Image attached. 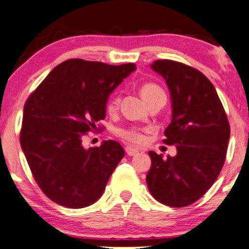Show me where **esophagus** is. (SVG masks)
I'll use <instances>...</instances> for the list:
<instances>
[{"mask_svg": "<svg viewBox=\"0 0 249 249\" xmlns=\"http://www.w3.org/2000/svg\"><path fill=\"white\" fill-rule=\"evenodd\" d=\"M125 151H126V153L128 154V156H137V154L139 153V151L136 150V148L132 146H126L125 147Z\"/></svg>", "mask_w": 249, "mask_h": 249, "instance_id": "1", "label": "esophagus"}]
</instances>
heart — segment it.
<instances>
[{
    "label": "heart",
    "instance_id": "heart-1",
    "mask_svg": "<svg viewBox=\"0 0 249 249\" xmlns=\"http://www.w3.org/2000/svg\"><path fill=\"white\" fill-rule=\"evenodd\" d=\"M159 91H161V90L157 87L156 84H152V83H146V84H144L141 88V95L142 98H144V97L153 95V93L159 92ZM117 103H118V99H117L116 97H112V98L108 101L107 110L108 111L115 110ZM119 136H121L122 138H124L125 141L133 142V144H142V142H144V136H142V134L137 130H121L119 131Z\"/></svg>",
    "mask_w": 249,
    "mask_h": 249
}]
</instances>
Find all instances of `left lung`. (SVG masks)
Wrapping results in <instances>:
<instances>
[{
  "instance_id": "left-lung-1",
  "label": "left lung",
  "mask_w": 249,
  "mask_h": 249,
  "mask_svg": "<svg viewBox=\"0 0 249 249\" xmlns=\"http://www.w3.org/2000/svg\"><path fill=\"white\" fill-rule=\"evenodd\" d=\"M151 69L166 82L172 117L165 142L174 157L150 151L147 187L154 199L172 207L193 204L210 190L224 166L230 124L215 88L206 76L182 63L161 59Z\"/></svg>"
}]
</instances>
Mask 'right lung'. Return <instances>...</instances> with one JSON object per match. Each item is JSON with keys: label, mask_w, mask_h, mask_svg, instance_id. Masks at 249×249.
Here are the masks:
<instances>
[{"label": "right lung", "mask_w": 249, "mask_h": 249, "mask_svg": "<svg viewBox=\"0 0 249 249\" xmlns=\"http://www.w3.org/2000/svg\"><path fill=\"white\" fill-rule=\"evenodd\" d=\"M136 70L132 63L68 59L28 98L21 147L48 198L69 208L88 207L104 192L124 148L115 141L83 146V137L107 116L108 96Z\"/></svg>", "instance_id": "add662e5"}]
</instances>
